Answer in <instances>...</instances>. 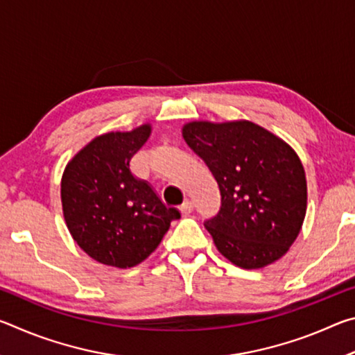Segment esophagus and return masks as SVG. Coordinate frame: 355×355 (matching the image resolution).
Masks as SVG:
<instances>
[{
  "label": "esophagus",
  "instance_id": "obj_1",
  "mask_svg": "<svg viewBox=\"0 0 355 355\" xmlns=\"http://www.w3.org/2000/svg\"><path fill=\"white\" fill-rule=\"evenodd\" d=\"M192 209H194V203H192L191 200L183 202V205L180 207V211H182L183 216H188L192 211Z\"/></svg>",
  "mask_w": 355,
  "mask_h": 355
}]
</instances>
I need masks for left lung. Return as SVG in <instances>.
<instances>
[{"mask_svg": "<svg viewBox=\"0 0 355 355\" xmlns=\"http://www.w3.org/2000/svg\"><path fill=\"white\" fill-rule=\"evenodd\" d=\"M183 137L219 184V213L205 228L220 254L244 269L284 257L307 211V180L296 152L249 120L191 122Z\"/></svg>", "mask_w": 355, "mask_h": 355, "instance_id": "8db88e82", "label": "left lung"}]
</instances>
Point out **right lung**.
<instances>
[{
	"instance_id": "1",
	"label": "right lung",
	"mask_w": 355,
	"mask_h": 355,
	"mask_svg": "<svg viewBox=\"0 0 355 355\" xmlns=\"http://www.w3.org/2000/svg\"><path fill=\"white\" fill-rule=\"evenodd\" d=\"M152 127L97 136L65 167L61 182L64 219L76 244L95 261L133 268L158 248L177 208H167L130 161Z\"/></svg>"
}]
</instances>
